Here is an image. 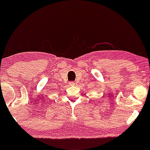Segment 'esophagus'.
Here are the masks:
<instances>
[{
  "mask_svg": "<svg viewBox=\"0 0 150 150\" xmlns=\"http://www.w3.org/2000/svg\"><path fill=\"white\" fill-rule=\"evenodd\" d=\"M75 84H74V82H70V86H73V85H74Z\"/></svg>",
  "mask_w": 150,
  "mask_h": 150,
  "instance_id": "1",
  "label": "esophagus"
}]
</instances>
